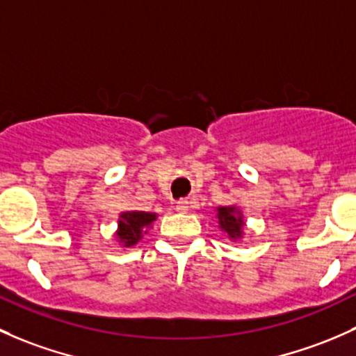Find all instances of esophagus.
I'll use <instances>...</instances> for the list:
<instances>
[{"label": "esophagus", "mask_w": 356, "mask_h": 356, "mask_svg": "<svg viewBox=\"0 0 356 356\" xmlns=\"http://www.w3.org/2000/svg\"><path fill=\"white\" fill-rule=\"evenodd\" d=\"M175 209H177L179 213H188L189 201L188 200H179L177 203H175Z\"/></svg>", "instance_id": "obj_1"}]
</instances>
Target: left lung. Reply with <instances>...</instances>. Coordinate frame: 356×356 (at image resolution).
Instances as JSON below:
<instances>
[{
    "label": "left lung",
    "mask_w": 356,
    "mask_h": 356,
    "mask_svg": "<svg viewBox=\"0 0 356 356\" xmlns=\"http://www.w3.org/2000/svg\"><path fill=\"white\" fill-rule=\"evenodd\" d=\"M216 220H218V228L225 232L232 242H237L244 238L245 220L242 215L241 208L230 204V207L216 208Z\"/></svg>",
    "instance_id": "8db88e82"
}]
</instances>
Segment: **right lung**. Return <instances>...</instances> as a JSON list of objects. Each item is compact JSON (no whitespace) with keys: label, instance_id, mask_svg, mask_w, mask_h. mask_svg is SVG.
Listing matches in <instances>:
<instances>
[{"label":"right lung","instance_id":"add662e5","mask_svg":"<svg viewBox=\"0 0 356 356\" xmlns=\"http://www.w3.org/2000/svg\"><path fill=\"white\" fill-rule=\"evenodd\" d=\"M159 218L156 213L149 211H122L119 213L118 230H115V238L119 245L133 247L136 245L145 235L148 234L153 222Z\"/></svg>","mask_w":356,"mask_h":356}]
</instances>
